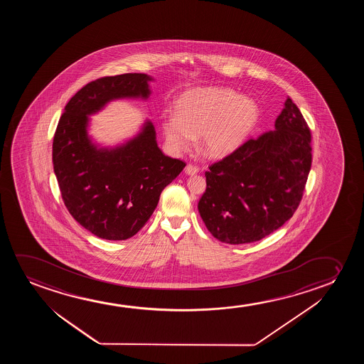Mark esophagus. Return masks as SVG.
Masks as SVG:
<instances>
[{"mask_svg":"<svg viewBox=\"0 0 364 364\" xmlns=\"http://www.w3.org/2000/svg\"><path fill=\"white\" fill-rule=\"evenodd\" d=\"M198 171H199V168L194 164H188L185 168V174L195 175Z\"/></svg>","mask_w":364,"mask_h":364,"instance_id":"obj_1","label":"esophagus"}]
</instances>
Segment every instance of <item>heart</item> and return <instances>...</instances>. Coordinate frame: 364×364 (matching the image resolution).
<instances>
[{
	"instance_id": "heart-1",
	"label": "heart",
	"mask_w": 364,
	"mask_h": 364,
	"mask_svg": "<svg viewBox=\"0 0 364 364\" xmlns=\"http://www.w3.org/2000/svg\"><path fill=\"white\" fill-rule=\"evenodd\" d=\"M174 110L175 115L161 118L166 143L181 153L199 136L200 149L213 158L237 149L259 118V105L254 100L220 87L185 92L175 102Z\"/></svg>"
}]
</instances>
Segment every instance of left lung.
<instances>
[{
    "instance_id": "8db88e82",
    "label": "left lung",
    "mask_w": 364,
    "mask_h": 364,
    "mask_svg": "<svg viewBox=\"0 0 364 364\" xmlns=\"http://www.w3.org/2000/svg\"><path fill=\"white\" fill-rule=\"evenodd\" d=\"M274 129L245 141L205 171L198 209L221 242L264 239L299 208L312 163L311 130L289 97Z\"/></svg>"
}]
</instances>
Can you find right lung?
<instances>
[{"instance_id": "right-lung-1", "label": "right lung", "mask_w": 364, "mask_h": 364, "mask_svg": "<svg viewBox=\"0 0 364 364\" xmlns=\"http://www.w3.org/2000/svg\"><path fill=\"white\" fill-rule=\"evenodd\" d=\"M151 80L125 73L90 82L70 98L55 129L52 160L62 199L75 221L100 239L134 236L186 165L163 154L149 120L133 139L112 149L98 148L88 136V115L110 100H146Z\"/></svg>"}]
</instances>
